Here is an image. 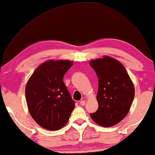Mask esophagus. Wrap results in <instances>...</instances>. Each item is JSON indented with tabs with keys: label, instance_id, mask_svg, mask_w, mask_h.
Here are the masks:
<instances>
[{
	"label": "esophagus",
	"instance_id": "1",
	"mask_svg": "<svg viewBox=\"0 0 155 155\" xmlns=\"http://www.w3.org/2000/svg\"><path fill=\"white\" fill-rule=\"evenodd\" d=\"M80 104L82 106H84L85 104H86V101H85V100H81Z\"/></svg>",
	"mask_w": 155,
	"mask_h": 155
}]
</instances>
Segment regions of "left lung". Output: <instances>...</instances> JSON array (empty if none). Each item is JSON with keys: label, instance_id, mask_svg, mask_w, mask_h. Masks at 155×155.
<instances>
[{"label": "left lung", "instance_id": "8db88e82", "mask_svg": "<svg viewBox=\"0 0 155 155\" xmlns=\"http://www.w3.org/2000/svg\"><path fill=\"white\" fill-rule=\"evenodd\" d=\"M89 64L98 77V109L90 116L103 127L116 125L129 112L135 95L134 83L124 65L112 57L104 55Z\"/></svg>", "mask_w": 155, "mask_h": 155}]
</instances>
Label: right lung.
Segmentation results:
<instances>
[{"instance_id":"right-lung-1","label":"right lung","mask_w":155,"mask_h":155,"mask_svg":"<svg viewBox=\"0 0 155 155\" xmlns=\"http://www.w3.org/2000/svg\"><path fill=\"white\" fill-rule=\"evenodd\" d=\"M72 65L70 60H49L35 69L27 83L28 110L45 129L58 130L64 127L75 107L63 82L64 74Z\"/></svg>"}]
</instances>
